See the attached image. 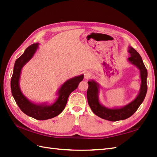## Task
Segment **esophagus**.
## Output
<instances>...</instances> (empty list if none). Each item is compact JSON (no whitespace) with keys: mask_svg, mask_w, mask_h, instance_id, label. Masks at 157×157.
<instances>
[{"mask_svg":"<svg viewBox=\"0 0 157 157\" xmlns=\"http://www.w3.org/2000/svg\"><path fill=\"white\" fill-rule=\"evenodd\" d=\"M92 75H91V73H89V72H86L85 73H84V78L86 79H89L90 78Z\"/></svg>","mask_w":157,"mask_h":157,"instance_id":"34e87169","label":"esophagus"}]
</instances>
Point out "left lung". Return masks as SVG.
<instances>
[{
  "label": "left lung",
  "mask_w": 157,
  "mask_h": 157,
  "mask_svg": "<svg viewBox=\"0 0 157 157\" xmlns=\"http://www.w3.org/2000/svg\"><path fill=\"white\" fill-rule=\"evenodd\" d=\"M130 56L128 61L132 64L136 65L140 70L141 78V86L139 94L134 101L123 107L109 109L101 105L98 99L99 84L94 80L88 81V89L87 91V98L90 107L92 112L99 117L108 121H116L129 118L137 111L139 106L144 101L147 92V69L143 63L141 56L136 50L130 46L128 50Z\"/></svg>",
  "instance_id": "1"
}]
</instances>
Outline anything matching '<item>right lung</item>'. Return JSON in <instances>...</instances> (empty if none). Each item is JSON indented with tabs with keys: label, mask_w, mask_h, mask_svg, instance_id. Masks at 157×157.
<instances>
[{
	"label": "right lung",
	"mask_w": 157,
	"mask_h": 157,
	"mask_svg": "<svg viewBox=\"0 0 157 157\" xmlns=\"http://www.w3.org/2000/svg\"><path fill=\"white\" fill-rule=\"evenodd\" d=\"M38 48V43L33 44L25 49L23 54L16 60L11 80L12 95L19 109L27 115L37 120H46L59 115L64 110L69 96L78 88L84 75L75 76L66 81L57 92L58 98L52 105H37L29 101L23 94L19 87V79L23 67L30 60Z\"/></svg>",
	"instance_id": "obj_1"
}]
</instances>
